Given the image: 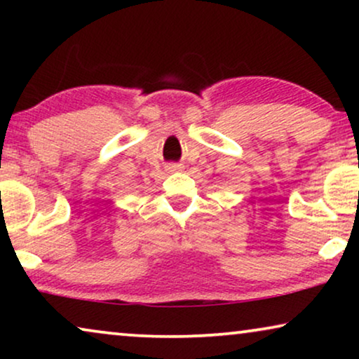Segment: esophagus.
<instances>
[{
	"label": "esophagus",
	"instance_id": "1",
	"mask_svg": "<svg viewBox=\"0 0 359 359\" xmlns=\"http://www.w3.org/2000/svg\"><path fill=\"white\" fill-rule=\"evenodd\" d=\"M183 166L178 165V163H168L166 165V171H170V173H173V171H180Z\"/></svg>",
	"mask_w": 359,
	"mask_h": 359
}]
</instances>
